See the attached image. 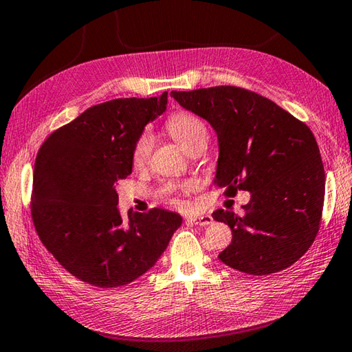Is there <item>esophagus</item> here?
I'll list each match as a JSON object with an SVG mask.
<instances>
[{"label":"esophagus","instance_id":"esophagus-1","mask_svg":"<svg viewBox=\"0 0 352 352\" xmlns=\"http://www.w3.org/2000/svg\"><path fill=\"white\" fill-rule=\"evenodd\" d=\"M187 220H189L190 223H193V225H199V226H208V225L213 223V217L208 216V214L192 216V217H189Z\"/></svg>","mask_w":352,"mask_h":352}]
</instances>
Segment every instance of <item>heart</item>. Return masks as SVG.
<instances>
[{"label": "heart", "instance_id": "heart-1", "mask_svg": "<svg viewBox=\"0 0 352 352\" xmlns=\"http://www.w3.org/2000/svg\"><path fill=\"white\" fill-rule=\"evenodd\" d=\"M168 133L174 138V141L182 146L183 150L189 153L196 145L207 142L208 139V129L198 116L195 113L179 111L170 116L166 121ZM153 148V139L148 132H144L136 138V141L132 146L130 159L135 168L144 166L148 160ZM183 189H187V186H182Z\"/></svg>", "mask_w": 352, "mask_h": 352}]
</instances>
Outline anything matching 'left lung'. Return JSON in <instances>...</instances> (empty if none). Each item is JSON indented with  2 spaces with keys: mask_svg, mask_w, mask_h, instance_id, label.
Segmentation results:
<instances>
[{
  "mask_svg": "<svg viewBox=\"0 0 352 352\" xmlns=\"http://www.w3.org/2000/svg\"><path fill=\"white\" fill-rule=\"evenodd\" d=\"M216 130L214 183L226 196L250 192L243 214L216 210L232 241L219 259L241 273L265 276L305 255L320 231L325 173L310 129L267 97L231 85L170 91Z\"/></svg>",
  "mask_w": 352,
  "mask_h": 352,
  "instance_id": "1",
  "label": "left lung"
}]
</instances>
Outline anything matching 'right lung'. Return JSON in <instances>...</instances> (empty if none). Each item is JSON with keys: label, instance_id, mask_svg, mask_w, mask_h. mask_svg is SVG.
I'll return each instance as SVG.
<instances>
[{"label": "right lung", "instance_id": "add662e5", "mask_svg": "<svg viewBox=\"0 0 352 352\" xmlns=\"http://www.w3.org/2000/svg\"><path fill=\"white\" fill-rule=\"evenodd\" d=\"M168 93L91 106L55 130L34 163L31 217L45 248L79 280L117 288L157 263L182 226L178 213L153 208L120 214L117 184L132 174V146L165 112Z\"/></svg>", "mask_w": 352, "mask_h": 352}]
</instances>
